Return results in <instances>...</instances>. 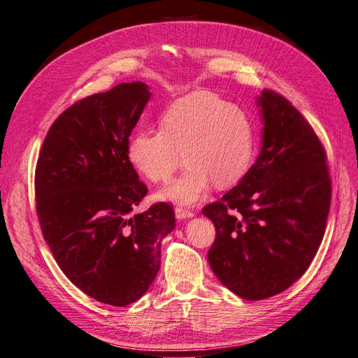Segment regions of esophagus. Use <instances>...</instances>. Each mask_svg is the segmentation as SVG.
Instances as JSON below:
<instances>
[{
	"label": "esophagus",
	"mask_w": 358,
	"mask_h": 358,
	"mask_svg": "<svg viewBox=\"0 0 358 358\" xmlns=\"http://www.w3.org/2000/svg\"><path fill=\"white\" fill-rule=\"evenodd\" d=\"M175 215H176L178 220H189L196 213H194L189 209H187V208H183V206H178V208L175 209Z\"/></svg>",
	"instance_id": "esophagus-1"
}]
</instances>
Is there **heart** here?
<instances>
[{
    "instance_id": "obj_1",
    "label": "heart",
    "mask_w": 358,
    "mask_h": 358,
    "mask_svg": "<svg viewBox=\"0 0 358 358\" xmlns=\"http://www.w3.org/2000/svg\"><path fill=\"white\" fill-rule=\"evenodd\" d=\"M252 127L239 107L212 92L197 91L171 103L159 117V131L140 129L128 142L131 164L152 182H167L182 159L187 167L158 197L194 204L206 197L212 182L231 187L252 159Z\"/></svg>"
}]
</instances>
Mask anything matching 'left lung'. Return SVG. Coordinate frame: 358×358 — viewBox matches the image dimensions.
<instances>
[{
	"label": "left lung",
	"instance_id": "8db88e82",
	"mask_svg": "<svg viewBox=\"0 0 358 358\" xmlns=\"http://www.w3.org/2000/svg\"><path fill=\"white\" fill-rule=\"evenodd\" d=\"M257 106L263 122L257 161L220 201L203 208L216 230L209 264L245 300L276 296L306 272L331 199L326 152L306 119L268 90Z\"/></svg>",
	"mask_w": 358,
	"mask_h": 358
}]
</instances>
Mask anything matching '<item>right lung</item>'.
I'll return each instance as SVG.
<instances>
[{
  "instance_id": "1",
  "label": "right lung",
  "mask_w": 358,
  "mask_h": 358,
  "mask_svg": "<svg viewBox=\"0 0 358 358\" xmlns=\"http://www.w3.org/2000/svg\"><path fill=\"white\" fill-rule=\"evenodd\" d=\"M150 95L146 83L133 82L73 104L50 127L37 161L43 237L64 275L112 306L152 285L161 241L176 227L167 203L136 212L148 188L127 148Z\"/></svg>"
}]
</instances>
